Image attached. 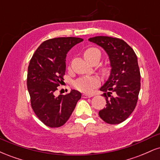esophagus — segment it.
Returning a JSON list of instances; mask_svg holds the SVG:
<instances>
[{
	"instance_id": "esophagus-1",
	"label": "esophagus",
	"mask_w": 160,
	"mask_h": 160,
	"mask_svg": "<svg viewBox=\"0 0 160 160\" xmlns=\"http://www.w3.org/2000/svg\"><path fill=\"white\" fill-rule=\"evenodd\" d=\"M93 95H88V94H82V97L84 98H91V97H92Z\"/></svg>"
}]
</instances>
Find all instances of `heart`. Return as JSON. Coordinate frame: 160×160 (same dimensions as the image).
Wrapping results in <instances>:
<instances>
[{"label":"heart","mask_w":160,"mask_h":160,"mask_svg":"<svg viewBox=\"0 0 160 160\" xmlns=\"http://www.w3.org/2000/svg\"><path fill=\"white\" fill-rule=\"evenodd\" d=\"M95 53H98L100 55V52L95 48H89L87 49L84 52V57L90 56L92 55H94ZM101 56V55H100ZM104 74H107L108 70L104 68L103 70ZM100 81L98 78L96 77H83V78H79L74 82V86L79 91L82 92L89 93L92 91L93 89L98 86Z\"/></svg>","instance_id":"obj_1"}]
</instances>
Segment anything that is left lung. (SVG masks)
I'll list each match as a JSON object with an SVG mask.
<instances>
[{"mask_svg": "<svg viewBox=\"0 0 160 160\" xmlns=\"http://www.w3.org/2000/svg\"><path fill=\"white\" fill-rule=\"evenodd\" d=\"M89 40L104 49L111 68L109 78L100 88L107 104L98 112L99 117L107 123L119 124L132 113L138 98L141 74L137 56L119 38L96 36Z\"/></svg>", "mask_w": 160, "mask_h": 160, "instance_id": "8db88e82", "label": "left lung"}]
</instances>
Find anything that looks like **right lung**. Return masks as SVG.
<instances>
[{"label":"right lung","instance_id":"obj_1","mask_svg":"<svg viewBox=\"0 0 160 160\" xmlns=\"http://www.w3.org/2000/svg\"><path fill=\"white\" fill-rule=\"evenodd\" d=\"M82 40L73 37L45 40L29 62L27 87L32 109L40 120L49 127L63 126L81 98V93L75 89L58 96L56 91L64 80L67 53Z\"/></svg>","mask_w":160,"mask_h":160}]
</instances>
